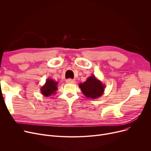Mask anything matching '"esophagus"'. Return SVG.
<instances>
[{
    "label": "esophagus",
    "instance_id": "34e87169",
    "mask_svg": "<svg viewBox=\"0 0 151 151\" xmlns=\"http://www.w3.org/2000/svg\"><path fill=\"white\" fill-rule=\"evenodd\" d=\"M66 83L68 84H74L75 83V81L73 80H71V79H68V80H66Z\"/></svg>",
    "mask_w": 151,
    "mask_h": 151
}]
</instances>
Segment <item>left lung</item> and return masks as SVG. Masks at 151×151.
I'll use <instances>...</instances> for the list:
<instances>
[{"label":"left lung","instance_id":"1","mask_svg":"<svg viewBox=\"0 0 151 151\" xmlns=\"http://www.w3.org/2000/svg\"><path fill=\"white\" fill-rule=\"evenodd\" d=\"M79 87L86 97L96 99L104 94L105 85L93 75L83 83H80Z\"/></svg>","mask_w":151,"mask_h":151}]
</instances>
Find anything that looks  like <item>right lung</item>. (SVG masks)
Wrapping results in <instances>:
<instances>
[{
    "instance_id": "add662e5",
    "label": "right lung",
    "mask_w": 151,
    "mask_h": 151,
    "mask_svg": "<svg viewBox=\"0 0 151 151\" xmlns=\"http://www.w3.org/2000/svg\"><path fill=\"white\" fill-rule=\"evenodd\" d=\"M58 83L52 79L48 78L46 80L45 84L40 88L42 94L44 97L51 96L52 94H55L58 90Z\"/></svg>"
}]
</instances>
